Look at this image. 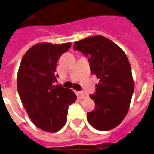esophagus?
<instances>
[{
	"label": "esophagus",
	"instance_id": "obj_1",
	"mask_svg": "<svg viewBox=\"0 0 154 154\" xmlns=\"http://www.w3.org/2000/svg\"><path fill=\"white\" fill-rule=\"evenodd\" d=\"M76 94H77V97H78L79 99H83V98H85L86 97H87V94L84 93V92L78 91L76 92Z\"/></svg>",
	"mask_w": 154,
	"mask_h": 154
}]
</instances>
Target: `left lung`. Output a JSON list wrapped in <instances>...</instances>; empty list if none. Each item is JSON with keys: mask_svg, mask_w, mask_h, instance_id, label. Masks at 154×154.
I'll use <instances>...</instances> for the list:
<instances>
[{"mask_svg": "<svg viewBox=\"0 0 154 154\" xmlns=\"http://www.w3.org/2000/svg\"><path fill=\"white\" fill-rule=\"evenodd\" d=\"M73 48L88 57L90 71L100 79L90 96L95 109L87 113L88 122L100 131L115 128L127 115L134 92L128 57L117 44L101 36L75 42Z\"/></svg>", "mask_w": 154, "mask_h": 154, "instance_id": "1", "label": "left lung"}]
</instances>
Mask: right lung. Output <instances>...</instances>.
I'll return each instance as SVG.
<instances>
[{
    "mask_svg": "<svg viewBox=\"0 0 154 154\" xmlns=\"http://www.w3.org/2000/svg\"><path fill=\"white\" fill-rule=\"evenodd\" d=\"M71 47V43L36 44L21 61L17 87L22 104L33 124L49 132H57L67 121L69 105L76 95L61 85L54 86L58 75L57 61Z\"/></svg>",
    "mask_w": 154,
    "mask_h": 154,
    "instance_id": "obj_1",
    "label": "right lung"
}]
</instances>
